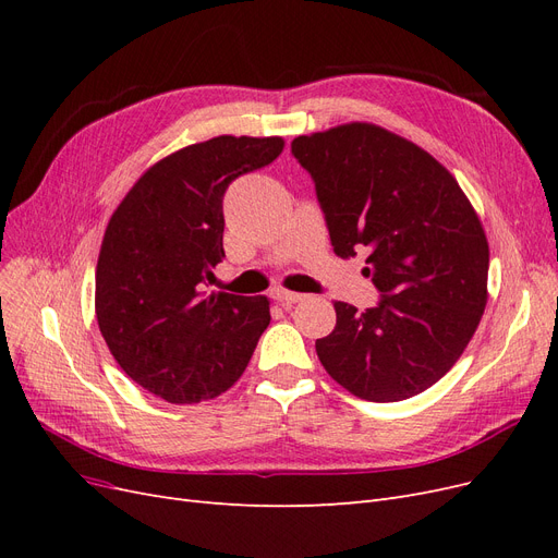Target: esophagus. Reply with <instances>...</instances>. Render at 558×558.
<instances>
[{
    "label": "esophagus",
    "instance_id": "esophagus-1",
    "mask_svg": "<svg viewBox=\"0 0 558 558\" xmlns=\"http://www.w3.org/2000/svg\"><path fill=\"white\" fill-rule=\"evenodd\" d=\"M272 298L279 302V305L283 307V310H291L295 302H300L302 300V295L300 293H293V291H283V289H277L275 293H272Z\"/></svg>",
    "mask_w": 558,
    "mask_h": 558
}]
</instances>
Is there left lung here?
Wrapping results in <instances>:
<instances>
[{
	"mask_svg": "<svg viewBox=\"0 0 558 558\" xmlns=\"http://www.w3.org/2000/svg\"><path fill=\"white\" fill-rule=\"evenodd\" d=\"M312 174L340 258L365 253L381 291L359 312L335 300L316 340L326 373L369 402L424 393L461 359L488 291V242L459 181L428 150L375 123H344L291 144Z\"/></svg>",
	"mask_w": 558,
	"mask_h": 558,
	"instance_id": "1",
	"label": "left lung"
}]
</instances>
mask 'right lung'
Here are the masks:
<instances>
[{"label": "right lung", "mask_w": 558, "mask_h": 558, "mask_svg": "<svg viewBox=\"0 0 558 558\" xmlns=\"http://www.w3.org/2000/svg\"><path fill=\"white\" fill-rule=\"evenodd\" d=\"M283 144L221 134L183 146L150 165L111 214L95 314L116 363L148 393L172 404L211 400L246 369L269 300L205 286L226 258V189L277 160Z\"/></svg>", "instance_id": "obj_1"}]
</instances>
